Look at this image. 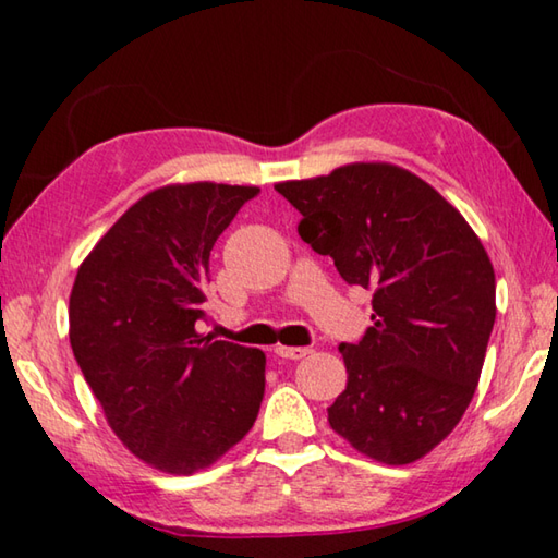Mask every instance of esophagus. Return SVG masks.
Masks as SVG:
<instances>
[{
  "label": "esophagus",
  "mask_w": 558,
  "mask_h": 558,
  "mask_svg": "<svg viewBox=\"0 0 558 558\" xmlns=\"http://www.w3.org/2000/svg\"><path fill=\"white\" fill-rule=\"evenodd\" d=\"M272 352H276L282 359H292V362H298V359H305L310 352H313V349H307V347H276Z\"/></svg>",
  "instance_id": "esophagus-1"
}]
</instances>
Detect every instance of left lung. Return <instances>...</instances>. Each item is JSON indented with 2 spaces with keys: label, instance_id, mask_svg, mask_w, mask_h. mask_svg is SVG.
Instances as JSON below:
<instances>
[{
  "label": "left lung",
  "instance_id": "1",
  "mask_svg": "<svg viewBox=\"0 0 558 558\" xmlns=\"http://www.w3.org/2000/svg\"><path fill=\"white\" fill-rule=\"evenodd\" d=\"M276 189L302 214L300 239L374 292V325L339 344L347 389L329 426L366 458L409 465L450 436L475 396L497 315L485 245L436 189L389 162Z\"/></svg>",
  "mask_w": 558,
  "mask_h": 558
}]
</instances>
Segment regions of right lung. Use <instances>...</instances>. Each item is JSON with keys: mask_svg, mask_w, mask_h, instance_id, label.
<instances>
[{"mask_svg": "<svg viewBox=\"0 0 558 558\" xmlns=\"http://www.w3.org/2000/svg\"><path fill=\"white\" fill-rule=\"evenodd\" d=\"M258 186L167 184L135 202L81 263L75 362L132 456L169 475L214 465L253 428L266 354L196 332L209 256Z\"/></svg>", "mask_w": 558, "mask_h": 558, "instance_id": "1", "label": "right lung"}]
</instances>
